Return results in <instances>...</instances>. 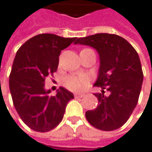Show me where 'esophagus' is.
Segmentation results:
<instances>
[{
	"label": "esophagus",
	"mask_w": 152,
	"mask_h": 152,
	"mask_svg": "<svg viewBox=\"0 0 152 152\" xmlns=\"http://www.w3.org/2000/svg\"><path fill=\"white\" fill-rule=\"evenodd\" d=\"M84 96V94H75V97L76 98H82V97H83Z\"/></svg>",
	"instance_id": "obj_1"
}]
</instances>
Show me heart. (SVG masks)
Returning <instances> with one entry per match:
<instances>
[{"label":"heart","mask_w":152,"mask_h":152,"mask_svg":"<svg viewBox=\"0 0 152 152\" xmlns=\"http://www.w3.org/2000/svg\"><path fill=\"white\" fill-rule=\"evenodd\" d=\"M88 82V78L85 75H70L64 78V85L69 90L78 91L83 89Z\"/></svg>","instance_id":"b5f03b06"}]
</instances>
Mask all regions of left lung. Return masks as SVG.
<instances>
[{"instance_id":"left-lung-1","label":"left lung","mask_w":152,"mask_h":152,"mask_svg":"<svg viewBox=\"0 0 152 152\" xmlns=\"http://www.w3.org/2000/svg\"><path fill=\"white\" fill-rule=\"evenodd\" d=\"M75 44L94 47L100 56L99 75L94 86L102 88L94 95L98 107L85 113L87 121L102 131H113L128 121L137 106L143 70L136 50L116 34L97 33L80 38ZM110 92L104 95V90Z\"/></svg>"}]
</instances>
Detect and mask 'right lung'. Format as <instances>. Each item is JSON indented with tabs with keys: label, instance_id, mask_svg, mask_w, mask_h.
Wrapping results in <instances>:
<instances>
[{
	"label": "right lung",
	"instance_id": "1",
	"mask_svg": "<svg viewBox=\"0 0 152 152\" xmlns=\"http://www.w3.org/2000/svg\"><path fill=\"white\" fill-rule=\"evenodd\" d=\"M76 38L42 33L23 44L14 58L9 76L14 106L31 130L46 132L62 121L68 102L74 95L60 87L56 95L45 89V81L57 71L59 55Z\"/></svg>",
	"mask_w": 152,
	"mask_h": 152
}]
</instances>
